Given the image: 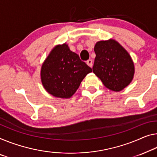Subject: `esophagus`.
Returning <instances> with one entry per match:
<instances>
[{"instance_id": "1", "label": "esophagus", "mask_w": 157, "mask_h": 157, "mask_svg": "<svg viewBox=\"0 0 157 157\" xmlns=\"http://www.w3.org/2000/svg\"><path fill=\"white\" fill-rule=\"evenodd\" d=\"M86 64H88L89 67H92V66H93V61H92V59H88V60H87V61H86Z\"/></svg>"}]
</instances>
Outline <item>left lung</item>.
Instances as JSON below:
<instances>
[{
    "mask_svg": "<svg viewBox=\"0 0 157 157\" xmlns=\"http://www.w3.org/2000/svg\"><path fill=\"white\" fill-rule=\"evenodd\" d=\"M96 57L93 71L109 90L119 92L131 83L134 64L126 50L115 40H100L94 48Z\"/></svg>",
    "mask_w": 157,
    "mask_h": 157,
    "instance_id": "left-lung-1",
    "label": "left lung"
}]
</instances>
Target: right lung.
Masks as SVG:
<instances>
[{"label": "right lung", "mask_w": 157, "mask_h": 157, "mask_svg": "<svg viewBox=\"0 0 157 157\" xmlns=\"http://www.w3.org/2000/svg\"><path fill=\"white\" fill-rule=\"evenodd\" d=\"M92 69L64 43L56 45L43 62L40 78L48 93L60 98H70Z\"/></svg>", "instance_id": "1"}]
</instances>
